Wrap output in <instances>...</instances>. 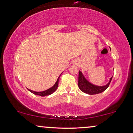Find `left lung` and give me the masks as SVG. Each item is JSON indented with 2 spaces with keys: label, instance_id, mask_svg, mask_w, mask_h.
<instances>
[{
  "label": "left lung",
  "instance_id": "obj_1",
  "mask_svg": "<svg viewBox=\"0 0 133 133\" xmlns=\"http://www.w3.org/2000/svg\"><path fill=\"white\" fill-rule=\"evenodd\" d=\"M112 78V77L109 79V82L105 86H98L92 84L89 82L87 79L85 78L84 75H83L82 72L79 70V75H78V87L79 89L83 92L88 94L89 95H95L97 94H100L105 91L109 87V84H110L111 79Z\"/></svg>",
  "mask_w": 133,
  "mask_h": 133
}]
</instances>
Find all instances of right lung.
I'll list each match as a JSON object with an SVG mask.
<instances>
[{"mask_svg": "<svg viewBox=\"0 0 133 133\" xmlns=\"http://www.w3.org/2000/svg\"><path fill=\"white\" fill-rule=\"evenodd\" d=\"M60 76H61V75H60L59 77L58 78L57 81H56L55 84L54 85V86H52V88H49V89L45 90V91H41V92H36V91H31V90L28 89V91H29L30 92H31V93L34 94H35V95H39V96H41V97L47 96V95H49L52 94L54 93V92L56 91V89H57V88H58V82H59V78Z\"/></svg>", "mask_w": 133, "mask_h": 133, "instance_id": "1", "label": "right lung"}]
</instances>
